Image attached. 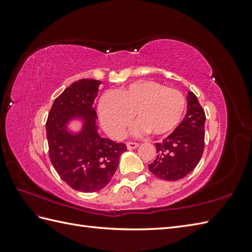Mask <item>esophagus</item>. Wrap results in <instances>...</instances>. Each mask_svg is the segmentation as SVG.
I'll return each mask as SVG.
<instances>
[{
  "label": "esophagus",
  "instance_id": "obj_1",
  "mask_svg": "<svg viewBox=\"0 0 252 252\" xmlns=\"http://www.w3.org/2000/svg\"><path fill=\"white\" fill-rule=\"evenodd\" d=\"M126 147H127V149H134V148L138 147V143H136V142H127Z\"/></svg>",
  "mask_w": 252,
  "mask_h": 252
}]
</instances>
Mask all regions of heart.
<instances>
[{"mask_svg":"<svg viewBox=\"0 0 252 252\" xmlns=\"http://www.w3.org/2000/svg\"><path fill=\"white\" fill-rule=\"evenodd\" d=\"M186 108L185 96L181 91L165 88L152 80H141L119 89L114 95L100 98L98 116L104 130L112 137L126 134L133 121L137 134L151 132L164 135L179 126Z\"/></svg>","mask_w":252,"mask_h":252,"instance_id":"heart-1","label":"heart"}]
</instances>
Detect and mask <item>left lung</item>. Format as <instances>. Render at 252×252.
I'll return each instance as SVG.
<instances>
[{"label": "left lung", "instance_id": "1", "mask_svg": "<svg viewBox=\"0 0 252 252\" xmlns=\"http://www.w3.org/2000/svg\"><path fill=\"white\" fill-rule=\"evenodd\" d=\"M205 110L196 95L189 92L186 116L162 143L155 144L157 157L148 164L149 171L164 181H178L190 173L205 149Z\"/></svg>", "mask_w": 252, "mask_h": 252}]
</instances>
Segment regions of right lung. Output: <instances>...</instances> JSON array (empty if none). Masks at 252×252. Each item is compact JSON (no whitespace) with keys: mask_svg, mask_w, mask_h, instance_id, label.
Returning a JSON list of instances; mask_svg holds the SVG:
<instances>
[{"mask_svg":"<svg viewBox=\"0 0 252 252\" xmlns=\"http://www.w3.org/2000/svg\"><path fill=\"white\" fill-rule=\"evenodd\" d=\"M100 82L81 79L72 83L52 105L46 120L49 155L61 179L71 189L93 192L109 183L119 164L126 144L98 134L94 100ZM79 116L84 129L77 135L66 130V123Z\"/></svg>","mask_w":252,"mask_h":252,"instance_id":"add662e5","label":"right lung"}]
</instances>
